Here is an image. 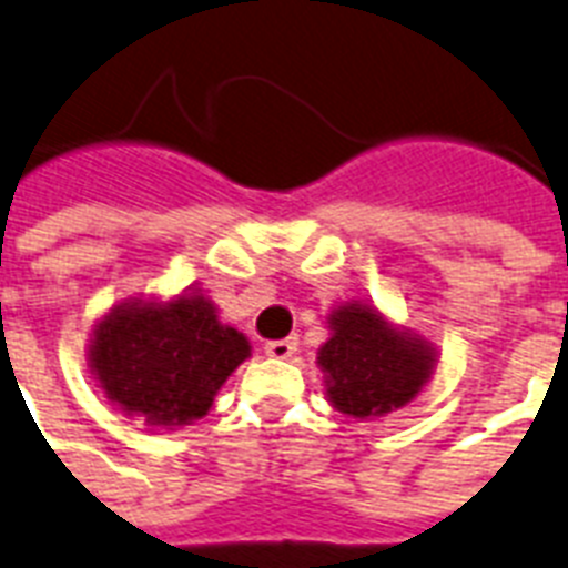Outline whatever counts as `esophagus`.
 I'll list each match as a JSON object with an SVG mask.
<instances>
[{"label": "esophagus", "mask_w": 568, "mask_h": 568, "mask_svg": "<svg viewBox=\"0 0 568 568\" xmlns=\"http://www.w3.org/2000/svg\"><path fill=\"white\" fill-rule=\"evenodd\" d=\"M266 357L273 359H290L295 354V339H275L266 342Z\"/></svg>", "instance_id": "34e87169"}]
</instances>
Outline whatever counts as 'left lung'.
<instances>
[{
  "mask_svg": "<svg viewBox=\"0 0 568 568\" xmlns=\"http://www.w3.org/2000/svg\"><path fill=\"white\" fill-rule=\"evenodd\" d=\"M331 336L318 348L325 395L348 418H383L403 409L429 383L438 351L424 336L392 325L368 302H345L327 313Z\"/></svg>",
  "mask_w": 568,
  "mask_h": 568,
  "instance_id": "1",
  "label": "left lung"
}]
</instances>
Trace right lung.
<instances>
[{
  "instance_id": "1",
  "label": "right lung",
  "mask_w": 568,
  "mask_h": 568,
  "mask_svg": "<svg viewBox=\"0 0 568 568\" xmlns=\"http://www.w3.org/2000/svg\"><path fill=\"white\" fill-rule=\"evenodd\" d=\"M250 339L223 325L200 290L173 298H124L92 327L87 365L106 400L150 429H180L205 418Z\"/></svg>"
}]
</instances>
